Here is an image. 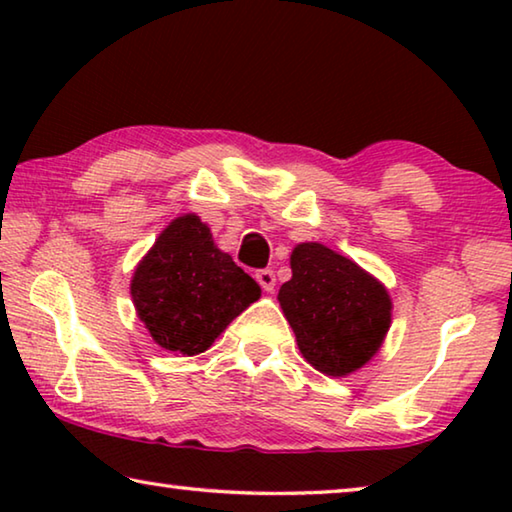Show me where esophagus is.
<instances>
[{
  "label": "esophagus",
  "mask_w": 512,
  "mask_h": 512,
  "mask_svg": "<svg viewBox=\"0 0 512 512\" xmlns=\"http://www.w3.org/2000/svg\"><path fill=\"white\" fill-rule=\"evenodd\" d=\"M257 282L262 284V289L273 293L275 289V273L271 271V268H264V271H257Z\"/></svg>",
  "instance_id": "34e87169"
}]
</instances>
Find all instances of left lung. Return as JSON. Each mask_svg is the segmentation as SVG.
I'll return each mask as SVG.
<instances>
[{
    "label": "left lung",
    "mask_w": 512,
    "mask_h": 512,
    "mask_svg": "<svg viewBox=\"0 0 512 512\" xmlns=\"http://www.w3.org/2000/svg\"><path fill=\"white\" fill-rule=\"evenodd\" d=\"M307 363L345 377L375 357L393 318L388 289L357 262L318 241L291 253V280L277 293Z\"/></svg>",
    "instance_id": "obj_1"
}]
</instances>
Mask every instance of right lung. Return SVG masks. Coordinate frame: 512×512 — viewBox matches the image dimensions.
I'll list each match as a JSON object with an SVG mask.
<instances>
[{
	"mask_svg": "<svg viewBox=\"0 0 512 512\" xmlns=\"http://www.w3.org/2000/svg\"><path fill=\"white\" fill-rule=\"evenodd\" d=\"M131 296L160 348L194 357L262 296L259 284L216 248L196 214L176 216L135 266Z\"/></svg>",
	"mask_w": 512,
	"mask_h": 512,
	"instance_id": "add662e5",
	"label": "right lung"
}]
</instances>
